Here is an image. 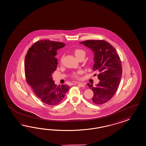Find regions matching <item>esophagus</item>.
Here are the masks:
<instances>
[{
  "label": "esophagus",
  "mask_w": 146,
  "mask_h": 146,
  "mask_svg": "<svg viewBox=\"0 0 146 146\" xmlns=\"http://www.w3.org/2000/svg\"><path fill=\"white\" fill-rule=\"evenodd\" d=\"M75 84H78L79 86H80L81 87H84L85 86V84L84 83H80V82H75Z\"/></svg>",
  "instance_id": "obj_1"
}]
</instances>
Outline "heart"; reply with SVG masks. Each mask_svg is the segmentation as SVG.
Masks as SVG:
<instances>
[{"label": "heart", "mask_w": 146, "mask_h": 146, "mask_svg": "<svg viewBox=\"0 0 146 146\" xmlns=\"http://www.w3.org/2000/svg\"><path fill=\"white\" fill-rule=\"evenodd\" d=\"M73 53L74 54V55L75 56V57L78 58L79 59L80 57H84L85 55H86V53L82 49H76L75 50H74L73 51ZM63 57L62 56L60 58V62H62V59H63ZM81 73V71H77V72H74L72 73L71 76L72 78H74V79H79V75Z\"/></svg>", "instance_id": "b5f03b06"}]
</instances>
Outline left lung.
Wrapping results in <instances>:
<instances>
[{"label": "left lung", "mask_w": 146, "mask_h": 146, "mask_svg": "<svg viewBox=\"0 0 146 146\" xmlns=\"http://www.w3.org/2000/svg\"><path fill=\"white\" fill-rule=\"evenodd\" d=\"M80 43L94 51L93 70L99 72L97 76L100 82L96 87L87 84L94 91L92 102L96 105L107 103L114 95L121 81L122 74L121 59L115 48L105 40H89Z\"/></svg>", "instance_id": "1"}]
</instances>
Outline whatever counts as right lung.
Segmentation results:
<instances>
[{"instance_id":"1","label":"right lung","mask_w":146,"mask_h":146,"mask_svg":"<svg viewBox=\"0 0 146 146\" xmlns=\"http://www.w3.org/2000/svg\"><path fill=\"white\" fill-rule=\"evenodd\" d=\"M63 42L41 40L28 50L25 58V74L28 84L43 103L54 106L60 103L70 86L56 85L51 78L56 71L57 50L65 47Z\"/></svg>"}]
</instances>
